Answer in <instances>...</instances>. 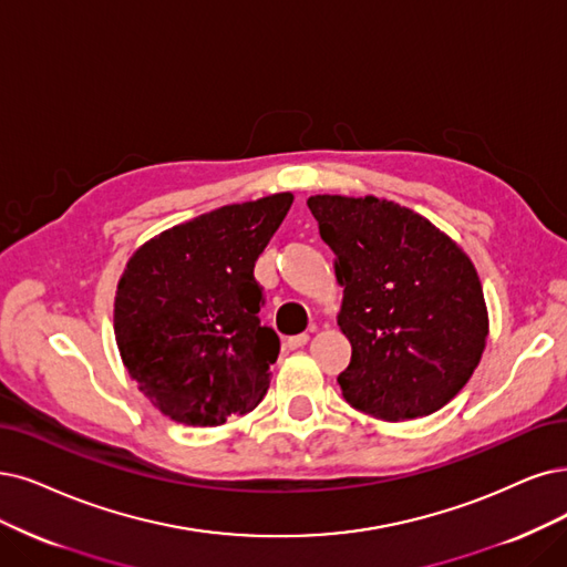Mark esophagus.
<instances>
[{"instance_id":"esophagus-1","label":"esophagus","mask_w":567,"mask_h":567,"mask_svg":"<svg viewBox=\"0 0 567 567\" xmlns=\"http://www.w3.org/2000/svg\"><path fill=\"white\" fill-rule=\"evenodd\" d=\"M308 341H310L308 333H297V337H289V339H287V348H289V350H299V348H303Z\"/></svg>"}]
</instances>
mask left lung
I'll list each match as a JSON object with an SVG mask.
<instances>
[{
  "label": "left lung",
  "instance_id": "8db88e82",
  "mask_svg": "<svg viewBox=\"0 0 567 567\" xmlns=\"http://www.w3.org/2000/svg\"><path fill=\"white\" fill-rule=\"evenodd\" d=\"M343 287L339 327L352 346L346 402L381 421L446 406L467 385L488 337L472 259L430 219L394 200L310 196Z\"/></svg>",
  "mask_w": 567,
  "mask_h": 567
}]
</instances>
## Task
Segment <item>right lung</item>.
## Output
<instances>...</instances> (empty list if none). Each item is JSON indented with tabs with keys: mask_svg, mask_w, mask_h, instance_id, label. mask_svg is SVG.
Listing matches in <instances>:
<instances>
[{
	"mask_svg": "<svg viewBox=\"0 0 567 567\" xmlns=\"http://www.w3.org/2000/svg\"><path fill=\"white\" fill-rule=\"evenodd\" d=\"M289 192L234 203L146 240L123 268L114 333L123 367L163 415L224 425L264 400L280 339L259 320L255 264Z\"/></svg>",
	"mask_w": 567,
	"mask_h": 567,
	"instance_id": "obj_1",
	"label": "right lung"
}]
</instances>
